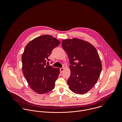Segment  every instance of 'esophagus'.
Returning <instances> with one entry per match:
<instances>
[{
    "label": "esophagus",
    "instance_id": "esophagus-1",
    "mask_svg": "<svg viewBox=\"0 0 122 122\" xmlns=\"http://www.w3.org/2000/svg\"><path fill=\"white\" fill-rule=\"evenodd\" d=\"M60 70V72H61V73H62V72L63 71V70H64V68H61Z\"/></svg>",
    "mask_w": 122,
    "mask_h": 122
}]
</instances>
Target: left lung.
Masks as SVG:
<instances>
[{
	"label": "left lung",
	"instance_id": "obj_1",
	"mask_svg": "<svg viewBox=\"0 0 122 122\" xmlns=\"http://www.w3.org/2000/svg\"><path fill=\"white\" fill-rule=\"evenodd\" d=\"M61 46L71 64L67 81L70 90L79 94L87 93L97 83L102 70L97 50L90 43L76 38L63 40Z\"/></svg>",
	"mask_w": 122,
	"mask_h": 122
}]
</instances>
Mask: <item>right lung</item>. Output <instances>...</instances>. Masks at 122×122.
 <instances>
[{"label":"right lung","mask_w":122,"mask_h":122,"mask_svg":"<svg viewBox=\"0 0 122 122\" xmlns=\"http://www.w3.org/2000/svg\"><path fill=\"white\" fill-rule=\"evenodd\" d=\"M60 41L50 35L40 36L25 46L21 57L22 70L30 88L38 94L49 92L55 87L60 69L46 65V61Z\"/></svg>","instance_id":"right-lung-1"}]
</instances>
